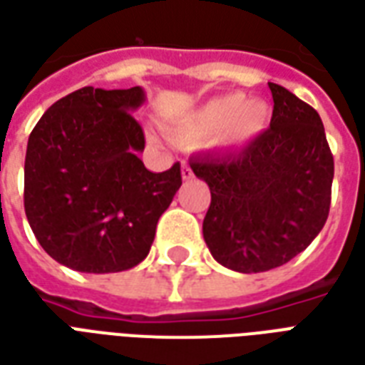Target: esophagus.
Masks as SVG:
<instances>
[{"label": "esophagus", "instance_id": "obj_1", "mask_svg": "<svg viewBox=\"0 0 365 365\" xmlns=\"http://www.w3.org/2000/svg\"><path fill=\"white\" fill-rule=\"evenodd\" d=\"M182 178L183 180H191L193 178V172H191V168L187 164H183L182 166Z\"/></svg>", "mask_w": 365, "mask_h": 365}]
</instances>
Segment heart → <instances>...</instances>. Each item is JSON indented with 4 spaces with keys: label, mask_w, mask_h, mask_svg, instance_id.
I'll return each instance as SVG.
<instances>
[{
    "label": "heart",
    "mask_w": 365,
    "mask_h": 365,
    "mask_svg": "<svg viewBox=\"0 0 365 365\" xmlns=\"http://www.w3.org/2000/svg\"><path fill=\"white\" fill-rule=\"evenodd\" d=\"M272 109L262 99H246L232 91L209 99L197 109L168 123L170 135L193 144L217 143L225 148H246L266 133Z\"/></svg>",
    "instance_id": "b5f03b06"
}]
</instances>
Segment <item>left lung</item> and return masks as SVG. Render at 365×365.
<instances>
[{"label": "left lung", "instance_id": "1", "mask_svg": "<svg viewBox=\"0 0 365 365\" xmlns=\"http://www.w3.org/2000/svg\"><path fill=\"white\" fill-rule=\"evenodd\" d=\"M269 128L235 154L191 158L211 190L203 238L221 266L258 274L287 264L327 222L334 160L311 105L268 83Z\"/></svg>", "mask_w": 365, "mask_h": 365}]
</instances>
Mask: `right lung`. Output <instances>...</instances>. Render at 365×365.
Listing matches in <instances>:
<instances>
[{
  "label": "right lung",
  "mask_w": 365,
  "mask_h": 365,
  "mask_svg": "<svg viewBox=\"0 0 365 365\" xmlns=\"http://www.w3.org/2000/svg\"><path fill=\"white\" fill-rule=\"evenodd\" d=\"M130 90L82 88L51 105L29 136L25 213L51 258L83 274L135 268L182 185L180 164L146 170Z\"/></svg>",
  "instance_id": "1"
}]
</instances>
